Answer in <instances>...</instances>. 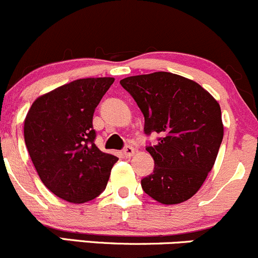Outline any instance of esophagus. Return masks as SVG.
I'll return each instance as SVG.
<instances>
[{
	"label": "esophagus",
	"mask_w": 258,
	"mask_h": 258,
	"mask_svg": "<svg viewBox=\"0 0 258 258\" xmlns=\"http://www.w3.org/2000/svg\"><path fill=\"white\" fill-rule=\"evenodd\" d=\"M122 153H123L126 157H131L134 156L135 148L132 147V146H126V147L123 148V151H122Z\"/></svg>",
	"instance_id": "1"
}]
</instances>
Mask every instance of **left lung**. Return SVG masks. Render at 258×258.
I'll return each mask as SVG.
<instances>
[{
    "instance_id": "left-lung-1",
    "label": "left lung",
    "mask_w": 258,
    "mask_h": 258,
    "mask_svg": "<svg viewBox=\"0 0 258 258\" xmlns=\"http://www.w3.org/2000/svg\"><path fill=\"white\" fill-rule=\"evenodd\" d=\"M145 116V134H158L146 147L154 159L141 180L146 194L162 204H179L197 193L215 163L224 126L220 105L193 80L167 72L120 81Z\"/></svg>"
}]
</instances>
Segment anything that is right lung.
Returning a JSON list of instances; mask_svg holds the SVG:
<instances>
[{
	"mask_svg": "<svg viewBox=\"0 0 258 258\" xmlns=\"http://www.w3.org/2000/svg\"><path fill=\"white\" fill-rule=\"evenodd\" d=\"M113 78L79 79L38 97L24 121V141L40 180L56 197L81 204L107 185L117 157L95 145L94 111Z\"/></svg>",
	"mask_w": 258,
	"mask_h": 258,
	"instance_id": "obj_1",
	"label": "right lung"
}]
</instances>
